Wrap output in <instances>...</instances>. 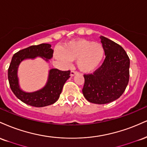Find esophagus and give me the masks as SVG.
Wrapping results in <instances>:
<instances>
[{
  "label": "esophagus",
  "instance_id": "1",
  "mask_svg": "<svg viewBox=\"0 0 147 147\" xmlns=\"http://www.w3.org/2000/svg\"><path fill=\"white\" fill-rule=\"evenodd\" d=\"M78 72L77 71H71V76H75L76 74H77Z\"/></svg>",
  "mask_w": 147,
  "mask_h": 147
}]
</instances>
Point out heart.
<instances>
[{
	"mask_svg": "<svg viewBox=\"0 0 147 147\" xmlns=\"http://www.w3.org/2000/svg\"><path fill=\"white\" fill-rule=\"evenodd\" d=\"M104 55L105 49L100 43L81 39L66 43L57 58L64 62L77 60L78 69L89 73L99 66Z\"/></svg>",
	"mask_w": 147,
	"mask_h": 147,
	"instance_id": "obj_1",
	"label": "heart"
}]
</instances>
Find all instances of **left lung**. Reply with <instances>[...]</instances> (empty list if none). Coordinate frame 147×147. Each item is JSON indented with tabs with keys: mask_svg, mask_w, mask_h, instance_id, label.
Returning <instances> with one entry per match:
<instances>
[{
	"mask_svg": "<svg viewBox=\"0 0 147 147\" xmlns=\"http://www.w3.org/2000/svg\"><path fill=\"white\" fill-rule=\"evenodd\" d=\"M105 59L93 74H84V97L94 104H107L122 96L129 80L130 60L118 44L101 36Z\"/></svg>",
	"mask_w": 147,
	"mask_h": 147,
	"instance_id": "8db88e82",
	"label": "left lung"
}]
</instances>
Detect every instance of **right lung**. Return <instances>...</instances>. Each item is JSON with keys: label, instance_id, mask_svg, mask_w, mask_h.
I'll list each match as a JSON object with an SVG mask.
<instances>
[{"label": "right lung", "instance_id": "1", "mask_svg": "<svg viewBox=\"0 0 147 147\" xmlns=\"http://www.w3.org/2000/svg\"><path fill=\"white\" fill-rule=\"evenodd\" d=\"M53 53L51 45L42 43L20 50L12 57L8 69L9 83L15 96L25 104L35 107H43L53 104L59 98L64 84L70 77V71L51 69L49 70L47 81L44 87L34 92L22 90L18 82V69L22 61L40 57L48 62L53 57Z\"/></svg>", "mask_w": 147, "mask_h": 147}]
</instances>
